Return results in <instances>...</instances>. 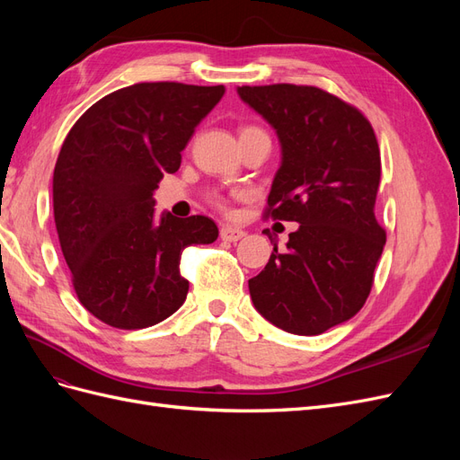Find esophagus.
<instances>
[{
    "label": "esophagus",
    "mask_w": 460,
    "mask_h": 460,
    "mask_svg": "<svg viewBox=\"0 0 460 460\" xmlns=\"http://www.w3.org/2000/svg\"><path fill=\"white\" fill-rule=\"evenodd\" d=\"M245 235V232L242 228H235V226H222L220 228V240L222 242H238Z\"/></svg>",
    "instance_id": "34e87169"
}]
</instances>
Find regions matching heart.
<instances>
[{
	"mask_svg": "<svg viewBox=\"0 0 460 460\" xmlns=\"http://www.w3.org/2000/svg\"><path fill=\"white\" fill-rule=\"evenodd\" d=\"M247 128H253V127H247ZM243 130H245V128H243ZM215 201H217V203H218V205H222V199H220V198H218V196H215Z\"/></svg>",
	"mask_w": 460,
	"mask_h": 460,
	"instance_id": "heart-1",
	"label": "heart"
}]
</instances>
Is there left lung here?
Masks as SVG:
<instances>
[{"instance_id": "left-lung-1", "label": "left lung", "mask_w": 460, "mask_h": 460, "mask_svg": "<svg viewBox=\"0 0 460 460\" xmlns=\"http://www.w3.org/2000/svg\"><path fill=\"white\" fill-rule=\"evenodd\" d=\"M238 93L282 146L264 217L299 225L284 252L274 243L249 294L274 326L318 336L363 309L384 252L385 230L374 215L378 140L357 107L320 88L242 86Z\"/></svg>"}]
</instances>
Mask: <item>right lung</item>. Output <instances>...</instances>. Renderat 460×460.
<instances>
[{"instance_id":"obj_1","label":"right lung","mask_w":460,"mask_h":460,"mask_svg":"<svg viewBox=\"0 0 460 460\" xmlns=\"http://www.w3.org/2000/svg\"><path fill=\"white\" fill-rule=\"evenodd\" d=\"M225 86L142 82L102 97L66 134L53 171V215L78 301L102 323L140 330L176 313L188 245L218 228L193 215L155 218L153 191L176 172Z\"/></svg>"}]
</instances>
